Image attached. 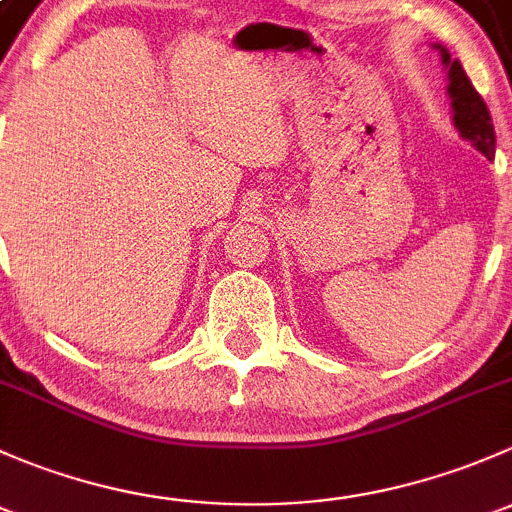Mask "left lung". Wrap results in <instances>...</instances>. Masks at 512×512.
Masks as SVG:
<instances>
[{"instance_id":"1","label":"left lung","mask_w":512,"mask_h":512,"mask_svg":"<svg viewBox=\"0 0 512 512\" xmlns=\"http://www.w3.org/2000/svg\"><path fill=\"white\" fill-rule=\"evenodd\" d=\"M441 54V64L448 74V98H451V111H453V126L461 133L463 141L471 143L476 151L483 153L485 158L495 156V131L493 121L485 101L473 89L471 79L463 71L461 61L451 59V51L441 44H433Z\"/></svg>"}]
</instances>
